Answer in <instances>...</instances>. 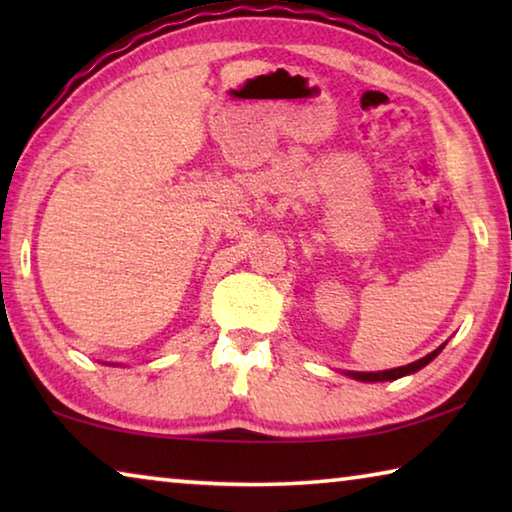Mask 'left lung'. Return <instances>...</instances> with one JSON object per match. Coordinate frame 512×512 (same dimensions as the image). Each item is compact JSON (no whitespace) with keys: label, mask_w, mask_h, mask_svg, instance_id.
Masks as SVG:
<instances>
[{"label":"left lung","mask_w":512,"mask_h":512,"mask_svg":"<svg viewBox=\"0 0 512 512\" xmlns=\"http://www.w3.org/2000/svg\"><path fill=\"white\" fill-rule=\"evenodd\" d=\"M445 345H447V343H443V345H440V348H436L433 352H429L427 357H422V359H418V361L409 363V366H400V368H391V370H379V372H357V370H345L343 375H348V377L357 379V381H395V379H400V377L413 375V372H418L420 368L427 366V363H431L433 359L438 357L440 352H443Z\"/></svg>","instance_id":"8db88e82"}]
</instances>
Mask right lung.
I'll return each mask as SVG.
<instances>
[{"label":"right lung","instance_id":"obj_1","mask_svg":"<svg viewBox=\"0 0 512 512\" xmlns=\"http://www.w3.org/2000/svg\"><path fill=\"white\" fill-rule=\"evenodd\" d=\"M110 366H117V363H110Z\"/></svg>","mask_w":512,"mask_h":512}]
</instances>
